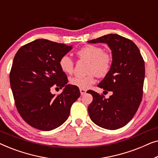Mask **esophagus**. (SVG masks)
I'll use <instances>...</instances> for the list:
<instances>
[{
    "label": "esophagus",
    "instance_id": "esophagus-1",
    "mask_svg": "<svg viewBox=\"0 0 158 158\" xmlns=\"http://www.w3.org/2000/svg\"><path fill=\"white\" fill-rule=\"evenodd\" d=\"M80 92H81V96H83V95H85L86 94V90L82 89V88H81V89H80Z\"/></svg>",
    "mask_w": 158,
    "mask_h": 158
}]
</instances>
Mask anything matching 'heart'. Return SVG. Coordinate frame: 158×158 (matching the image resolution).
<instances>
[{"label":"heart","instance_id":"1","mask_svg":"<svg viewBox=\"0 0 158 158\" xmlns=\"http://www.w3.org/2000/svg\"><path fill=\"white\" fill-rule=\"evenodd\" d=\"M80 59L89 60L88 72L89 74L85 76L72 77L70 79L71 85L82 89H87L96 81V74L99 77H104L110 72L112 66V56L103 52L102 47L96 45H86L77 52ZM59 65L66 74H71L74 69V62L70 56L64 55L60 59Z\"/></svg>","mask_w":158,"mask_h":158}]
</instances>
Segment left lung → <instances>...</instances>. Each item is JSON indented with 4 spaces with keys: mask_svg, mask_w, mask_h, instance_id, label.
<instances>
[{
    "mask_svg": "<svg viewBox=\"0 0 158 158\" xmlns=\"http://www.w3.org/2000/svg\"><path fill=\"white\" fill-rule=\"evenodd\" d=\"M88 43H106L112 54V66L98 87L112 95H103L89 90L93 101L88 106L90 119L102 128L114 130L129 122L139 106L143 94L144 62L135 43L129 39L110 34Z\"/></svg>",
    "mask_w": 158,
    "mask_h": 158,
    "instance_id": "8db88e82",
    "label": "left lung"
}]
</instances>
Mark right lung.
Listing matches in <instances>:
<instances>
[{"instance_id": "obj_1", "label": "right lung", "mask_w": 158, "mask_h": 158, "mask_svg": "<svg viewBox=\"0 0 158 158\" xmlns=\"http://www.w3.org/2000/svg\"><path fill=\"white\" fill-rule=\"evenodd\" d=\"M72 48L40 39L23 45L15 55L10 87L19 113L30 126L42 131L57 128L68 119L73 103L81 96L77 86L67 84L68 77L59 65L60 58ZM54 85L64 88L58 96L50 91Z\"/></svg>"}]
</instances>
